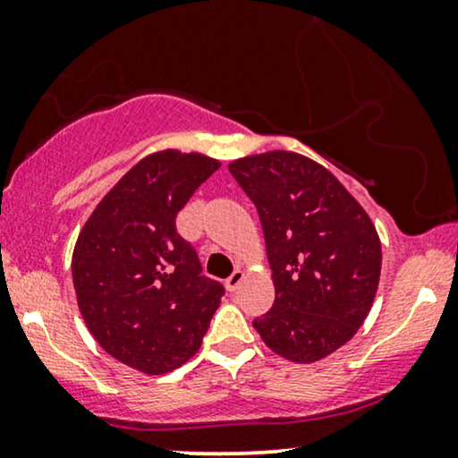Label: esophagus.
<instances>
[{
    "label": "esophagus",
    "instance_id": "34e87169",
    "mask_svg": "<svg viewBox=\"0 0 458 458\" xmlns=\"http://www.w3.org/2000/svg\"><path fill=\"white\" fill-rule=\"evenodd\" d=\"M242 279H243V271H240V268H237V271L231 273L229 277H227V281H225V287H227L229 292H235L237 287H240Z\"/></svg>",
    "mask_w": 458,
    "mask_h": 458
}]
</instances>
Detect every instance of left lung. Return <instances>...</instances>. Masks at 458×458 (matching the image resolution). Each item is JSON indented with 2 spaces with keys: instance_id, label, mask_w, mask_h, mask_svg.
I'll list each match as a JSON object with an SVG mask.
<instances>
[{
  "instance_id": "left-lung-1",
  "label": "left lung",
  "mask_w": 458,
  "mask_h": 458,
  "mask_svg": "<svg viewBox=\"0 0 458 458\" xmlns=\"http://www.w3.org/2000/svg\"><path fill=\"white\" fill-rule=\"evenodd\" d=\"M229 171L259 210L273 271V309L254 329L292 362L344 346L371 310L381 242L365 208L318 162L275 149L233 160Z\"/></svg>"
}]
</instances>
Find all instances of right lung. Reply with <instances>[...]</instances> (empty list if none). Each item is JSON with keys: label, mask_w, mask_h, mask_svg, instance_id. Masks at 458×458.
<instances>
[{"label": "right lung", "mask_w": 458, "mask_h": 458, "mask_svg": "<svg viewBox=\"0 0 458 458\" xmlns=\"http://www.w3.org/2000/svg\"><path fill=\"white\" fill-rule=\"evenodd\" d=\"M221 162L162 149L102 198L72 252L87 329L110 356L146 375L173 371L202 346L225 287L204 277L177 233V212Z\"/></svg>", "instance_id": "obj_1"}]
</instances>
